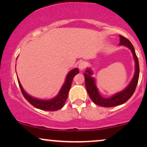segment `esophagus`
I'll list each match as a JSON object with an SVG mask.
<instances>
[{"label":"esophagus","mask_w":147,"mask_h":147,"mask_svg":"<svg viewBox=\"0 0 147 147\" xmlns=\"http://www.w3.org/2000/svg\"><path fill=\"white\" fill-rule=\"evenodd\" d=\"M86 62H84V61H80L78 64V68L81 71L84 69V68L86 67Z\"/></svg>","instance_id":"34e87169"}]
</instances>
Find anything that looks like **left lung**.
Returning a JSON list of instances; mask_svg holds the SVG:
<instances>
[{
    "label": "left lung",
    "instance_id": "left-lung-1",
    "mask_svg": "<svg viewBox=\"0 0 147 147\" xmlns=\"http://www.w3.org/2000/svg\"><path fill=\"white\" fill-rule=\"evenodd\" d=\"M119 37H120L119 44L127 47L128 48L131 50L132 54H133V57L134 58L136 63L134 76L133 79L131 80L130 84L123 90L115 94L109 98H104L99 94L98 89L96 87L95 79L93 77H91L93 72L89 69H87L84 74L85 78V86H86V90H87L90 98L92 99V101L95 104L98 105V106L104 107H113L124 104L134 93L138 82L140 68H139L138 59L136 54L134 48L131 43L127 38L124 37L122 35H120Z\"/></svg>",
    "mask_w": 147,
    "mask_h": 147
}]
</instances>
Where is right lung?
<instances>
[{"label":"right lung","mask_w":147,"mask_h":147,"mask_svg":"<svg viewBox=\"0 0 147 147\" xmlns=\"http://www.w3.org/2000/svg\"><path fill=\"white\" fill-rule=\"evenodd\" d=\"M79 73V70L78 68L74 69L69 72L66 77V80L64 84L63 85L62 88L60 90L58 95L54 97L53 99H49V100H42V99H38L31 97L28 95L23 89L22 86L20 83L19 80L18 79V84L20 88L24 98L30 103L32 106L35 108L42 110H49V111H56L61 108H62L64 106L65 101L67 99L69 90L71 86L72 81L74 76Z\"/></svg>","instance_id":"right-lung-1"}]
</instances>
